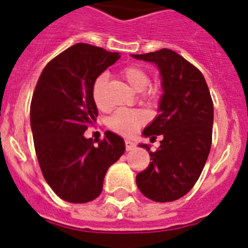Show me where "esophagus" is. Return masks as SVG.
Masks as SVG:
<instances>
[{"label": "esophagus", "mask_w": 248, "mask_h": 248, "mask_svg": "<svg viewBox=\"0 0 248 248\" xmlns=\"http://www.w3.org/2000/svg\"><path fill=\"white\" fill-rule=\"evenodd\" d=\"M135 143H133V141H130V140H125V150L126 151H130L133 150V149H135Z\"/></svg>", "instance_id": "1"}]
</instances>
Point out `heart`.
I'll use <instances>...</instances> for the list:
<instances>
[{
	"label": "heart",
	"mask_w": 248,
	"mask_h": 248,
	"mask_svg": "<svg viewBox=\"0 0 248 248\" xmlns=\"http://www.w3.org/2000/svg\"><path fill=\"white\" fill-rule=\"evenodd\" d=\"M122 76L135 91L143 92L144 97L153 99L157 95L159 89L156 87H153V85L148 87L150 77L143 67L135 64L128 65L122 71ZM107 84H108V77L103 73L95 78L92 87V98L99 110L109 109V103L107 102V97H105ZM146 120H148V115L145 111L140 109H119L111 115L108 125L111 130L118 134L130 137L139 130L140 126L145 124Z\"/></svg>",
	"instance_id": "b5f03b06"
}]
</instances>
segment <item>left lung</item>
Wrapping results in <instances>:
<instances>
[{"label": "left lung", "mask_w": 248, "mask_h": 248, "mask_svg": "<svg viewBox=\"0 0 248 248\" xmlns=\"http://www.w3.org/2000/svg\"><path fill=\"white\" fill-rule=\"evenodd\" d=\"M131 56L157 65L164 91L159 115L143 131L163 140L154 153L140 145L151 163L137 175L138 189L150 200L170 202L187 194L202 172L211 149L214 103L202 73L174 50Z\"/></svg>", "instance_id": "1"}]
</instances>
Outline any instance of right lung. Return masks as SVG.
<instances>
[{
	"instance_id": "right-lung-1",
	"label": "right lung",
	"mask_w": 248,
	"mask_h": 248,
	"mask_svg": "<svg viewBox=\"0 0 248 248\" xmlns=\"http://www.w3.org/2000/svg\"><path fill=\"white\" fill-rule=\"evenodd\" d=\"M120 58L100 47L77 43L47 63L31 102V128L43 177L59 198L73 203L97 199L109 166L125 150L111 131L94 145L84 131L98 117L92 87Z\"/></svg>"
}]
</instances>
